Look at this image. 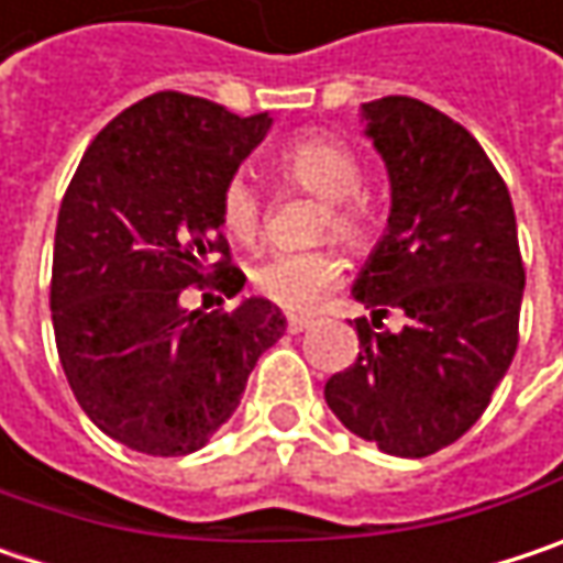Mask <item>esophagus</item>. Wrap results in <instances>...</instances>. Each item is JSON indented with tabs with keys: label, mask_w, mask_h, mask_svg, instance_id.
I'll list each match as a JSON object with an SVG mask.
<instances>
[{
	"label": "esophagus",
	"mask_w": 563,
	"mask_h": 563,
	"mask_svg": "<svg viewBox=\"0 0 563 563\" xmlns=\"http://www.w3.org/2000/svg\"><path fill=\"white\" fill-rule=\"evenodd\" d=\"M313 320L310 317H301V313H288V333H303Z\"/></svg>",
	"instance_id": "esophagus-1"
}]
</instances>
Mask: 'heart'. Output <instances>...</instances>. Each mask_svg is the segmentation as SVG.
<instances>
[{"label": "heart", "instance_id": "obj_1", "mask_svg": "<svg viewBox=\"0 0 563 563\" xmlns=\"http://www.w3.org/2000/svg\"><path fill=\"white\" fill-rule=\"evenodd\" d=\"M275 169L285 185L323 201L317 233H333L349 246H362L372 233V208L362 198V159L333 134H307L291 141L278 156ZM223 233L250 246L262 230V195L246 176H230L221 191ZM342 278V260L320 246L303 253H272L253 268V285L262 298L285 310H313Z\"/></svg>", "mask_w": 563, "mask_h": 563}]
</instances>
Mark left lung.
Segmentation results:
<instances>
[{"label":"left lung","mask_w":563,"mask_h":563,"mask_svg":"<svg viewBox=\"0 0 563 563\" xmlns=\"http://www.w3.org/2000/svg\"><path fill=\"white\" fill-rule=\"evenodd\" d=\"M390 179L387 230L352 295L358 358L323 397L336 420L397 459H426L481 420L519 345L526 268L506 181L462 124L432 104H362ZM400 309L397 334L380 320Z\"/></svg>","instance_id":"left-lung-1"}]
</instances>
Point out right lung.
<instances>
[{"instance_id": "1", "label": "right lung", "mask_w": 563, "mask_h": 563, "mask_svg": "<svg viewBox=\"0 0 563 563\" xmlns=\"http://www.w3.org/2000/svg\"><path fill=\"white\" fill-rule=\"evenodd\" d=\"M268 128V114L156 92L101 128L63 195L51 275L60 365L86 417L134 452H198L288 327L260 295L211 313L181 303L188 285L227 298L246 285L218 205Z\"/></svg>"}]
</instances>
